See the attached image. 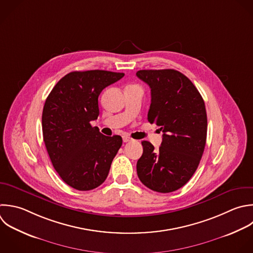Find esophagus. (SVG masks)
I'll use <instances>...</instances> for the list:
<instances>
[{"label": "esophagus", "mask_w": 253, "mask_h": 253, "mask_svg": "<svg viewBox=\"0 0 253 253\" xmlns=\"http://www.w3.org/2000/svg\"><path fill=\"white\" fill-rule=\"evenodd\" d=\"M123 140H124V142H128V141H131L132 139H131L129 136H126H126L123 137Z\"/></svg>", "instance_id": "esophagus-1"}]
</instances>
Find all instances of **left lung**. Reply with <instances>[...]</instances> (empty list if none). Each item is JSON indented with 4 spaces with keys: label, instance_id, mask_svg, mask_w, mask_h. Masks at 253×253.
I'll return each mask as SVG.
<instances>
[{
    "label": "left lung",
    "instance_id": "left-lung-1",
    "mask_svg": "<svg viewBox=\"0 0 253 253\" xmlns=\"http://www.w3.org/2000/svg\"><path fill=\"white\" fill-rule=\"evenodd\" d=\"M136 76L151 90L147 120L163 132L161 146L146 140L136 171L147 188L170 193L183 187L197 170L207 139L204 100L194 84L174 69L139 70Z\"/></svg>",
    "mask_w": 253,
    "mask_h": 253
}]
</instances>
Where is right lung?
<instances>
[{"instance_id": "obj_1", "label": "right lung", "mask_w": 253, "mask_h": 253, "mask_svg": "<svg viewBox=\"0 0 253 253\" xmlns=\"http://www.w3.org/2000/svg\"><path fill=\"white\" fill-rule=\"evenodd\" d=\"M125 76L105 70L70 72L48 95L42 112V134L51 163L70 187L89 191L108 177L123 144L120 135L106 136L91 122L98 119V98Z\"/></svg>"}]
</instances>
